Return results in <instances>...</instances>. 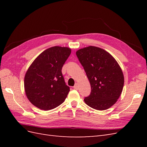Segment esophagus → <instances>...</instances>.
<instances>
[{
  "instance_id": "34e87169",
  "label": "esophagus",
  "mask_w": 147,
  "mask_h": 147,
  "mask_svg": "<svg viewBox=\"0 0 147 147\" xmlns=\"http://www.w3.org/2000/svg\"><path fill=\"white\" fill-rule=\"evenodd\" d=\"M74 89H75V90H78L79 89V86H78V83H76L74 85Z\"/></svg>"
}]
</instances>
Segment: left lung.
<instances>
[{"mask_svg": "<svg viewBox=\"0 0 147 147\" xmlns=\"http://www.w3.org/2000/svg\"><path fill=\"white\" fill-rule=\"evenodd\" d=\"M91 84L84 102L90 107L104 110L114 105L124 86L122 70L114 57L99 47L90 46L76 52Z\"/></svg>", "mask_w": 147, "mask_h": 147, "instance_id": "1", "label": "left lung"}]
</instances>
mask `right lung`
<instances>
[{
  "label": "right lung",
  "mask_w": 147,
  "mask_h": 147,
  "mask_svg": "<svg viewBox=\"0 0 147 147\" xmlns=\"http://www.w3.org/2000/svg\"><path fill=\"white\" fill-rule=\"evenodd\" d=\"M71 53L67 47H53L39 55L24 77V90L36 107L50 110L63 103L70 88L66 85L62 68Z\"/></svg>",
  "instance_id": "right-lung-1"
}]
</instances>
